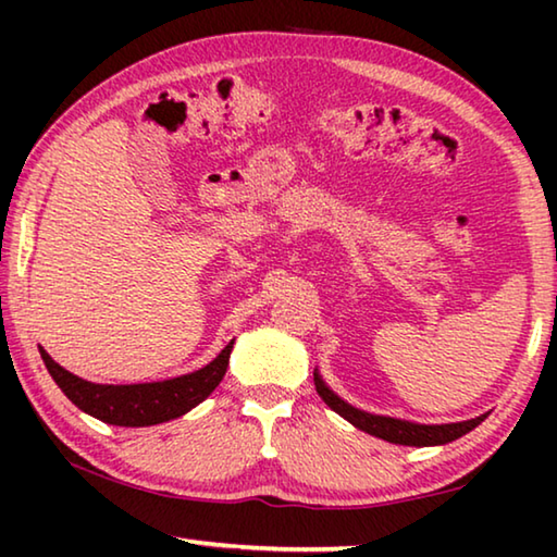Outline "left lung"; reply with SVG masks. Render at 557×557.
Here are the masks:
<instances>
[{
    "instance_id": "1",
    "label": "left lung",
    "mask_w": 557,
    "mask_h": 557,
    "mask_svg": "<svg viewBox=\"0 0 557 557\" xmlns=\"http://www.w3.org/2000/svg\"><path fill=\"white\" fill-rule=\"evenodd\" d=\"M314 385H317V393L322 395V400L329 405V408L342 414L344 420L351 422L354 428L369 432V435L381 437L385 442H393V445H408V447L447 445V442L467 435V432L474 430L479 422L486 418V414H479L474 420L449 422V425H420V422L385 418V414H371L354 408V405H348L346 400L338 398L334 391H329L326 383L322 381V375L317 371H314Z\"/></svg>"
}]
</instances>
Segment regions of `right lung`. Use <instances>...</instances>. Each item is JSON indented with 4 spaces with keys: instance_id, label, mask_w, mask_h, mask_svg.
<instances>
[{
    "instance_id": "right-lung-1",
    "label": "right lung",
    "mask_w": 557,
    "mask_h": 557,
    "mask_svg": "<svg viewBox=\"0 0 557 557\" xmlns=\"http://www.w3.org/2000/svg\"><path fill=\"white\" fill-rule=\"evenodd\" d=\"M41 358L49 369L55 385L65 393L73 405L83 412L92 414L108 425L120 428H147L159 422L182 418L201 400L209 398L215 385L223 381L233 342L213 358L203 369L178 375V379L157 381V383H135V385H102L83 381L71 371H65L39 346Z\"/></svg>"
}]
</instances>
